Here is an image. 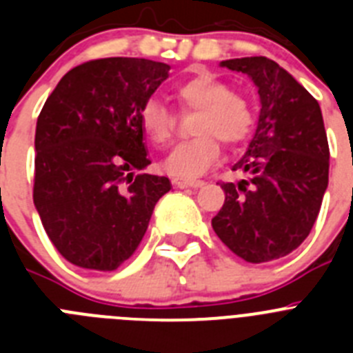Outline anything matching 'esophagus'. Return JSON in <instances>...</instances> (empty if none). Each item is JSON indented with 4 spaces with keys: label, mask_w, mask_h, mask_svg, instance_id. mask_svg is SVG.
<instances>
[{
    "label": "esophagus",
    "mask_w": 353,
    "mask_h": 353,
    "mask_svg": "<svg viewBox=\"0 0 353 353\" xmlns=\"http://www.w3.org/2000/svg\"><path fill=\"white\" fill-rule=\"evenodd\" d=\"M173 182L174 187H180V189H183V187H194V189H198V187H203L205 182L203 180H185V179H173L171 180Z\"/></svg>",
    "instance_id": "34e87169"
}]
</instances>
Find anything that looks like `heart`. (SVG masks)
<instances>
[{"label":"heart","instance_id":"obj_1","mask_svg":"<svg viewBox=\"0 0 353 353\" xmlns=\"http://www.w3.org/2000/svg\"><path fill=\"white\" fill-rule=\"evenodd\" d=\"M174 97L187 111H198L192 121L196 138L171 150L164 161V170L174 176L196 179L217 161L221 142L228 146L244 143L254 125L249 102L219 77L201 72L180 83ZM139 125L146 138L155 145H166L173 138L174 114L159 99H148L139 109Z\"/></svg>","mask_w":353,"mask_h":353}]
</instances>
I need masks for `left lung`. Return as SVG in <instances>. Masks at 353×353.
<instances>
[{
	"mask_svg": "<svg viewBox=\"0 0 353 353\" xmlns=\"http://www.w3.org/2000/svg\"><path fill=\"white\" fill-rule=\"evenodd\" d=\"M256 84L261 109L254 138L221 183L224 205L212 219L223 244L249 263L283 258L310 235L329 183V143L316 99L265 56L221 61Z\"/></svg>",
	"mask_w": 353,
	"mask_h": 353,
	"instance_id": "1",
	"label": "left lung"
}]
</instances>
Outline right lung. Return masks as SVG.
<instances>
[{
    "mask_svg": "<svg viewBox=\"0 0 353 353\" xmlns=\"http://www.w3.org/2000/svg\"><path fill=\"white\" fill-rule=\"evenodd\" d=\"M170 65L102 58L68 70L37 120L33 203L52 245L72 265L117 270L138 249L166 176L150 164L139 109Z\"/></svg>",
    "mask_w": 353,
    "mask_h": 353,
    "instance_id": "right-lung-1",
    "label": "right lung"
}]
</instances>
